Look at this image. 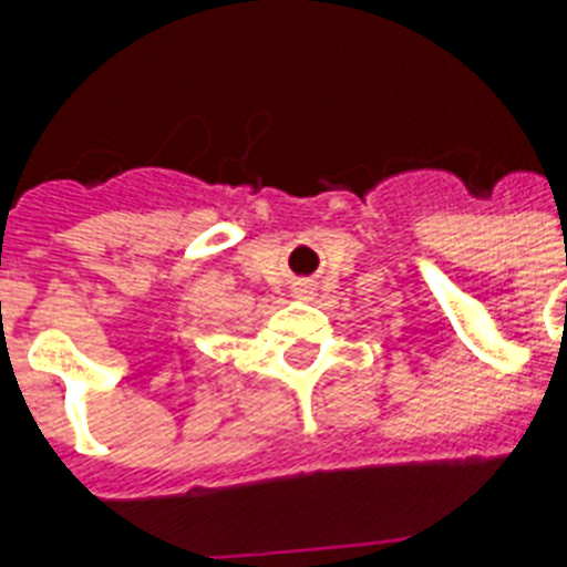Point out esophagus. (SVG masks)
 <instances>
[{
	"instance_id": "34e87169",
	"label": "esophagus",
	"mask_w": 567,
	"mask_h": 567,
	"mask_svg": "<svg viewBox=\"0 0 567 567\" xmlns=\"http://www.w3.org/2000/svg\"><path fill=\"white\" fill-rule=\"evenodd\" d=\"M292 298L298 300H312L315 298V280L309 278H298L292 284Z\"/></svg>"
}]
</instances>
